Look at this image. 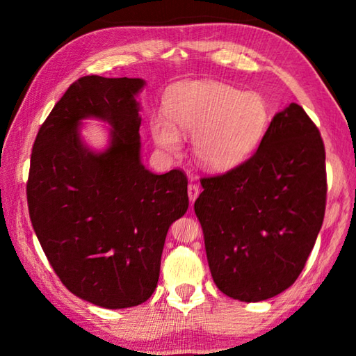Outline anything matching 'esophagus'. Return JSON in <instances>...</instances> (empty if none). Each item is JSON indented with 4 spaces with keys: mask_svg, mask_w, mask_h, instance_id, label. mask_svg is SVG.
Here are the masks:
<instances>
[{
    "mask_svg": "<svg viewBox=\"0 0 356 356\" xmlns=\"http://www.w3.org/2000/svg\"><path fill=\"white\" fill-rule=\"evenodd\" d=\"M200 196V186H197L196 184H190L188 185V197L191 202H195L196 197Z\"/></svg>",
    "mask_w": 356,
    "mask_h": 356,
    "instance_id": "esophagus-1",
    "label": "esophagus"
}]
</instances>
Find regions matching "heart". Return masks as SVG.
Here are the masks:
<instances>
[{
  "mask_svg": "<svg viewBox=\"0 0 356 356\" xmlns=\"http://www.w3.org/2000/svg\"><path fill=\"white\" fill-rule=\"evenodd\" d=\"M166 118L150 120L160 147L179 152L180 134L193 135L196 160L209 170H229L252 154L268 124L261 95L215 81H188L166 95Z\"/></svg>",
  "mask_w": 356,
  "mask_h": 356,
  "instance_id": "1",
  "label": "heart"
}]
</instances>
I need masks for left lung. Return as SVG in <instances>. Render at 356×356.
I'll list each match as a JSON object with an SVG mask.
<instances>
[{"mask_svg": "<svg viewBox=\"0 0 356 356\" xmlns=\"http://www.w3.org/2000/svg\"><path fill=\"white\" fill-rule=\"evenodd\" d=\"M201 185L195 213L216 287L248 303L291 287L327 204L325 146L303 108L291 104L276 114L248 160Z\"/></svg>", "mask_w": 356, "mask_h": 356, "instance_id": "1", "label": "left lung"}]
</instances>
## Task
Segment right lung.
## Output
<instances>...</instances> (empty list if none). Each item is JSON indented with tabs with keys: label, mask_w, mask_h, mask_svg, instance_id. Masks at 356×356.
Segmentation results:
<instances>
[{
	"label": "right lung",
	"mask_w": 356,
	"mask_h": 356,
	"mask_svg": "<svg viewBox=\"0 0 356 356\" xmlns=\"http://www.w3.org/2000/svg\"><path fill=\"white\" fill-rule=\"evenodd\" d=\"M141 78L88 75L72 83L35 136L26 182L29 218L69 291L108 309L154 293L171 222L188 209L186 176L156 174L140 159ZM84 117L106 120L111 147L79 140Z\"/></svg>",
	"instance_id": "add662e5"
}]
</instances>
